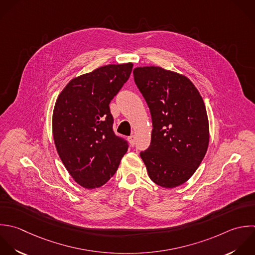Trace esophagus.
Returning a JSON list of instances; mask_svg holds the SVG:
<instances>
[{
	"instance_id": "1",
	"label": "esophagus",
	"mask_w": 255,
	"mask_h": 255,
	"mask_svg": "<svg viewBox=\"0 0 255 255\" xmlns=\"http://www.w3.org/2000/svg\"><path fill=\"white\" fill-rule=\"evenodd\" d=\"M128 140H129V142H130L131 146H134V145H135V136H134V135L130 136V137L128 138Z\"/></svg>"
}]
</instances>
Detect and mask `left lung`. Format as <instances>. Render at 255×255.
<instances>
[{"mask_svg": "<svg viewBox=\"0 0 255 255\" xmlns=\"http://www.w3.org/2000/svg\"><path fill=\"white\" fill-rule=\"evenodd\" d=\"M133 74L152 116L151 144L140 153L148 175L163 188L181 186L194 175L209 147L204 100L183 74L160 66L136 67Z\"/></svg>", "mask_w": 255, "mask_h": 255, "instance_id": "1", "label": "left lung"}]
</instances>
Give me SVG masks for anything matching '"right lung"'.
<instances>
[{
  "label": "right lung",
  "instance_id": "obj_1",
  "mask_svg": "<svg viewBox=\"0 0 255 255\" xmlns=\"http://www.w3.org/2000/svg\"><path fill=\"white\" fill-rule=\"evenodd\" d=\"M133 63L108 64L71 79L59 93L52 113L56 151L73 180L91 190L117 171L128 150L115 135L109 103L128 80Z\"/></svg>",
  "mask_w": 255,
  "mask_h": 255
}]
</instances>
